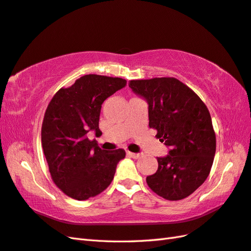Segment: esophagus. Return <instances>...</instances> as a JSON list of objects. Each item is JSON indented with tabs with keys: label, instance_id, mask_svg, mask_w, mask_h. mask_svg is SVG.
<instances>
[{
	"label": "esophagus",
	"instance_id": "obj_1",
	"mask_svg": "<svg viewBox=\"0 0 251 251\" xmlns=\"http://www.w3.org/2000/svg\"><path fill=\"white\" fill-rule=\"evenodd\" d=\"M127 155H128V156H130L131 158H133V159H139L140 157H141V154H139V153H131V152H127Z\"/></svg>",
	"mask_w": 251,
	"mask_h": 251
}]
</instances>
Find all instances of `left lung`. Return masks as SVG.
<instances>
[{
  "label": "left lung",
  "mask_w": 251,
  "mask_h": 251,
  "mask_svg": "<svg viewBox=\"0 0 251 251\" xmlns=\"http://www.w3.org/2000/svg\"><path fill=\"white\" fill-rule=\"evenodd\" d=\"M149 103V126L170 148L158 157V169L147 177L149 187L166 200L187 198L207 178L216 152L211 114L201 98L179 80L162 77L130 80Z\"/></svg>",
  "instance_id": "obj_1"
}]
</instances>
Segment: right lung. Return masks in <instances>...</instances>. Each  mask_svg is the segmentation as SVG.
<instances>
[{"mask_svg":"<svg viewBox=\"0 0 251 251\" xmlns=\"http://www.w3.org/2000/svg\"><path fill=\"white\" fill-rule=\"evenodd\" d=\"M127 83L125 79L85 75L52 97L42 126V147L53 183L66 196L82 201L111 184L125 151H104L87 132L99 130L102 102Z\"/></svg>","mask_w":251,"mask_h":251,"instance_id":"add662e5","label":"right lung"}]
</instances>
